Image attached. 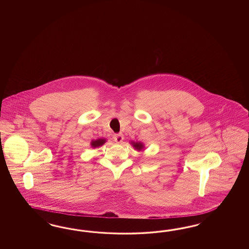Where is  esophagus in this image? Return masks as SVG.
Instances as JSON below:
<instances>
[{"label": "esophagus", "instance_id": "esophagus-1", "mask_svg": "<svg viewBox=\"0 0 249 249\" xmlns=\"http://www.w3.org/2000/svg\"><path fill=\"white\" fill-rule=\"evenodd\" d=\"M124 140V136L122 133H118V134H115L114 135V141L117 142V143H121L123 142Z\"/></svg>", "mask_w": 249, "mask_h": 249}]
</instances>
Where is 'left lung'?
<instances>
[{"label": "left lung", "instance_id": "obj_1", "mask_svg": "<svg viewBox=\"0 0 249 249\" xmlns=\"http://www.w3.org/2000/svg\"><path fill=\"white\" fill-rule=\"evenodd\" d=\"M131 144H132V146L135 148L137 151H142V150H143V144L142 143V142H132Z\"/></svg>", "mask_w": 249, "mask_h": 249}]
</instances>
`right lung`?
I'll return each instance as SVG.
<instances>
[{"instance_id": "1", "label": "right lung", "mask_w": 249, "mask_h": 249, "mask_svg": "<svg viewBox=\"0 0 249 249\" xmlns=\"http://www.w3.org/2000/svg\"><path fill=\"white\" fill-rule=\"evenodd\" d=\"M106 141L105 139H98V140H96V141H92L91 142V147H93V148H97V147H99V146H102L103 144L105 143Z\"/></svg>"}]
</instances>
